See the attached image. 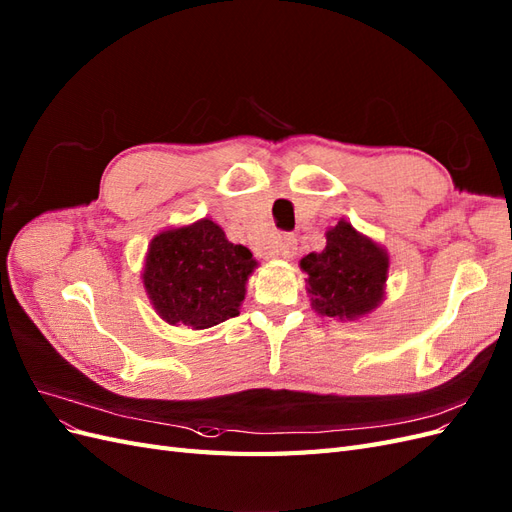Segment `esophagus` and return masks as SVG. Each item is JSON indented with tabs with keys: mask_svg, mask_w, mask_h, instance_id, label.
Listing matches in <instances>:
<instances>
[{
	"mask_svg": "<svg viewBox=\"0 0 512 512\" xmlns=\"http://www.w3.org/2000/svg\"><path fill=\"white\" fill-rule=\"evenodd\" d=\"M297 252V239L293 234H280L278 239V256L280 258H293Z\"/></svg>",
	"mask_w": 512,
	"mask_h": 512,
	"instance_id": "obj_1",
	"label": "esophagus"
}]
</instances>
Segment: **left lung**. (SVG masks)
<instances>
[{"instance_id":"obj_1","label":"left lung","mask_w":512,"mask_h":512,"mask_svg":"<svg viewBox=\"0 0 512 512\" xmlns=\"http://www.w3.org/2000/svg\"><path fill=\"white\" fill-rule=\"evenodd\" d=\"M325 237L323 252H312L299 262L308 273L306 288L312 308L323 316L355 321L383 301L390 256L344 219L329 228Z\"/></svg>"}]
</instances>
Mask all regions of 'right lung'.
Masks as SVG:
<instances>
[{"mask_svg":"<svg viewBox=\"0 0 512 512\" xmlns=\"http://www.w3.org/2000/svg\"><path fill=\"white\" fill-rule=\"evenodd\" d=\"M254 269L252 252L204 217L150 241L142 280L165 323L206 329L239 314Z\"/></svg>","mask_w":512,"mask_h":512,"instance_id":"obj_1","label":"right lung"}]
</instances>
